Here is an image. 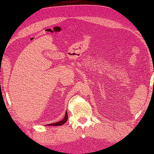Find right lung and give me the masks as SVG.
<instances>
[{
    "label": "right lung",
    "mask_w": 154,
    "mask_h": 154,
    "mask_svg": "<svg viewBox=\"0 0 154 154\" xmlns=\"http://www.w3.org/2000/svg\"><path fill=\"white\" fill-rule=\"evenodd\" d=\"M68 120V113L67 112H66V114H65V116L64 118H63V120H62L61 121H60L58 122H56V123H53V124H47V125H47V126H49V125H54V126H58V125H62L64 124L66 122H67Z\"/></svg>",
    "instance_id": "1"
}]
</instances>
